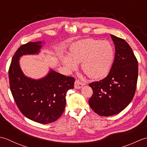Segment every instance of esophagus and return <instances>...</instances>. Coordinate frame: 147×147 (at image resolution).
<instances>
[{
	"label": "esophagus",
	"instance_id": "obj_1",
	"mask_svg": "<svg viewBox=\"0 0 147 147\" xmlns=\"http://www.w3.org/2000/svg\"><path fill=\"white\" fill-rule=\"evenodd\" d=\"M84 85V84L82 83L80 81H79V80H76L74 83V88L76 89H80L81 88H82L83 86Z\"/></svg>",
	"mask_w": 147,
	"mask_h": 147
}]
</instances>
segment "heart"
<instances>
[{"label": "heart", "mask_w": 147, "mask_h": 147, "mask_svg": "<svg viewBox=\"0 0 147 147\" xmlns=\"http://www.w3.org/2000/svg\"><path fill=\"white\" fill-rule=\"evenodd\" d=\"M113 58L114 50L109 42L88 38L75 43L68 56H62L61 61L70 70L81 62L84 73L91 79H100L109 72Z\"/></svg>", "instance_id": "heart-1"}]
</instances>
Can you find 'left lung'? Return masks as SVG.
<instances>
[{
	"mask_svg": "<svg viewBox=\"0 0 147 147\" xmlns=\"http://www.w3.org/2000/svg\"><path fill=\"white\" fill-rule=\"evenodd\" d=\"M115 44L114 61L108 76L89 84L93 91L89 100L91 109L101 116H111L122 111L135 94L138 64L126 41L111 35Z\"/></svg>",
	"mask_w": 147,
	"mask_h": 147,
	"instance_id": "obj_1",
	"label": "left lung"
}]
</instances>
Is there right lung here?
Wrapping results in <instances>:
<instances>
[{
  "mask_svg": "<svg viewBox=\"0 0 147 147\" xmlns=\"http://www.w3.org/2000/svg\"><path fill=\"white\" fill-rule=\"evenodd\" d=\"M42 42H28L14 53L9 69L12 95L19 110L26 117L40 124H49L59 119L66 105V94L74 88L75 79L51 69L47 76L35 80L26 77L19 59L26 55L40 52Z\"/></svg>",
  "mask_w": 147,
  "mask_h": 147,
  "instance_id": "add662e5",
  "label": "right lung"
}]
</instances>
